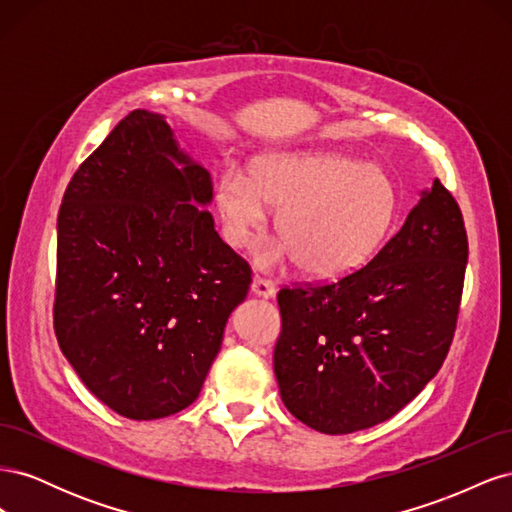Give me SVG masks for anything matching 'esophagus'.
I'll return each instance as SVG.
<instances>
[{
	"label": "esophagus",
	"instance_id": "obj_1",
	"mask_svg": "<svg viewBox=\"0 0 512 512\" xmlns=\"http://www.w3.org/2000/svg\"><path fill=\"white\" fill-rule=\"evenodd\" d=\"M250 290H252V294H256V297H262V299H273L277 294L275 284L267 282V280H260V277H254Z\"/></svg>",
	"mask_w": 512,
	"mask_h": 512
}]
</instances>
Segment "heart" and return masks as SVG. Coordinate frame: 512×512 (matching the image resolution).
I'll use <instances>...</instances> for the list:
<instances>
[{"label": "heart", "instance_id": "b5f03b06", "mask_svg": "<svg viewBox=\"0 0 512 512\" xmlns=\"http://www.w3.org/2000/svg\"><path fill=\"white\" fill-rule=\"evenodd\" d=\"M224 241H256L277 211L282 241L256 254L260 269L299 262L320 280L359 271L378 252L397 213V188L378 164L339 153L275 151L252 162V179L226 168L213 192Z\"/></svg>", "mask_w": 512, "mask_h": 512}]
</instances>
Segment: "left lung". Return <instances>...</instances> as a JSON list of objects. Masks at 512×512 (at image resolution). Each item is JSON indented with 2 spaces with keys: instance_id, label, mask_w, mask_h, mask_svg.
<instances>
[{
  "instance_id": "obj_1",
  "label": "left lung",
  "mask_w": 512,
  "mask_h": 512,
  "mask_svg": "<svg viewBox=\"0 0 512 512\" xmlns=\"http://www.w3.org/2000/svg\"><path fill=\"white\" fill-rule=\"evenodd\" d=\"M466 262L459 205L436 179L363 269L277 292L273 369L288 412L337 436L410 404L451 348Z\"/></svg>"
}]
</instances>
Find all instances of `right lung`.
<instances>
[{"mask_svg":"<svg viewBox=\"0 0 512 512\" xmlns=\"http://www.w3.org/2000/svg\"><path fill=\"white\" fill-rule=\"evenodd\" d=\"M211 200L209 170L145 108L117 123L61 200L57 342L87 389L132 421L192 404L250 290Z\"/></svg>","mask_w":512,"mask_h":512,"instance_id":"right-lung-1","label":"right lung"}]
</instances>
